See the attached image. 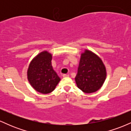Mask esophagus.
Returning a JSON list of instances; mask_svg holds the SVG:
<instances>
[{
  "label": "esophagus",
  "mask_w": 131,
  "mask_h": 131,
  "mask_svg": "<svg viewBox=\"0 0 131 131\" xmlns=\"http://www.w3.org/2000/svg\"><path fill=\"white\" fill-rule=\"evenodd\" d=\"M63 78H66V77H69V74H63Z\"/></svg>",
  "instance_id": "1"
}]
</instances>
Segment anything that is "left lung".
Returning a JSON list of instances; mask_svg holds the SVG:
<instances>
[{
  "label": "left lung",
  "instance_id": "8db88e82",
  "mask_svg": "<svg viewBox=\"0 0 131 131\" xmlns=\"http://www.w3.org/2000/svg\"><path fill=\"white\" fill-rule=\"evenodd\" d=\"M106 75L104 64L97 55L87 50L81 54L75 78L79 89L88 94L97 91L103 85Z\"/></svg>",
  "mask_w": 131,
  "mask_h": 131
}]
</instances>
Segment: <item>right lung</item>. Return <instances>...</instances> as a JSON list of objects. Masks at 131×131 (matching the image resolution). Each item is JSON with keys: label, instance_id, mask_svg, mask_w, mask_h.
<instances>
[{"label": "right lung", "instance_id": "obj_1", "mask_svg": "<svg viewBox=\"0 0 131 131\" xmlns=\"http://www.w3.org/2000/svg\"><path fill=\"white\" fill-rule=\"evenodd\" d=\"M52 55L43 52L32 60L28 70V79L36 91L42 94L52 92L60 78L53 70Z\"/></svg>", "mask_w": 131, "mask_h": 131}]
</instances>
